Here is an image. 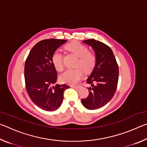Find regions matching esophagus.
I'll return each instance as SVG.
<instances>
[{
	"label": "esophagus",
	"instance_id": "1",
	"mask_svg": "<svg viewBox=\"0 0 147 147\" xmlns=\"http://www.w3.org/2000/svg\"><path fill=\"white\" fill-rule=\"evenodd\" d=\"M71 87H72V88H74V89H78V88H80L82 86H80V85H78V86H71Z\"/></svg>",
	"mask_w": 147,
	"mask_h": 147
}]
</instances>
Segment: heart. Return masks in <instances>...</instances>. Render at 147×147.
<instances>
[{"instance_id": "heart-1", "label": "heart", "mask_w": 147, "mask_h": 147, "mask_svg": "<svg viewBox=\"0 0 147 147\" xmlns=\"http://www.w3.org/2000/svg\"><path fill=\"white\" fill-rule=\"evenodd\" d=\"M65 49L77 56L78 59L75 62V66L77 67L67 70L61 75L60 80L65 83L76 84L83 76V69L86 73H89L95 67L97 61L96 54L93 51L89 50L88 47L86 45L76 41L67 44ZM51 61L57 71L63 70V56L59 52H54L52 55Z\"/></svg>"}]
</instances>
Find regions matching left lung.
<instances>
[{
    "label": "left lung",
    "mask_w": 147,
    "mask_h": 147,
    "mask_svg": "<svg viewBox=\"0 0 147 147\" xmlns=\"http://www.w3.org/2000/svg\"><path fill=\"white\" fill-rule=\"evenodd\" d=\"M84 43L91 46L97 57V61L86 83L89 95L82 99V104L88 109L100 108L111 100L117 88L119 66L110 47L94 39L85 40Z\"/></svg>",
    "instance_id": "left-lung-1"
}]
</instances>
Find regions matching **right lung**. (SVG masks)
Wrapping results in <instances>:
<instances>
[{
	"instance_id": "add662e5",
	"label": "right lung",
	"mask_w": 147,
	"mask_h": 147,
	"mask_svg": "<svg viewBox=\"0 0 147 147\" xmlns=\"http://www.w3.org/2000/svg\"><path fill=\"white\" fill-rule=\"evenodd\" d=\"M67 40L49 39L33 47L24 65V80L27 93L39 108L53 111L61 105L63 93L70 88L67 84H56L57 71L51 61L56 50Z\"/></svg>"
}]
</instances>
